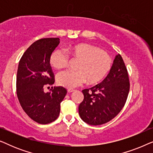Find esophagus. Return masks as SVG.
<instances>
[{
	"instance_id": "obj_1",
	"label": "esophagus",
	"mask_w": 153,
	"mask_h": 153,
	"mask_svg": "<svg viewBox=\"0 0 153 153\" xmlns=\"http://www.w3.org/2000/svg\"><path fill=\"white\" fill-rule=\"evenodd\" d=\"M74 90H73V89H68V93H72V92H74Z\"/></svg>"
}]
</instances>
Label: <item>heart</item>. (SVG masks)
Returning a JSON list of instances; mask_svg holds the SVG:
<instances>
[{
  "label": "heart",
  "mask_w": 153,
  "mask_h": 153,
  "mask_svg": "<svg viewBox=\"0 0 153 153\" xmlns=\"http://www.w3.org/2000/svg\"><path fill=\"white\" fill-rule=\"evenodd\" d=\"M68 53L79 61L76 66L77 70H67L56 75L58 84L67 88L80 86L86 80L89 84L100 82L111 68L110 56L99 47L88 44L73 46L68 49V53L62 49L55 50L50 58L51 65L56 69L65 68L70 59Z\"/></svg>",
  "instance_id": "heart-1"
}]
</instances>
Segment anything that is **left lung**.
<instances>
[{"label": "left lung", "instance_id": "left-lung-1", "mask_svg": "<svg viewBox=\"0 0 153 153\" xmlns=\"http://www.w3.org/2000/svg\"><path fill=\"white\" fill-rule=\"evenodd\" d=\"M129 86L127 68L118 54L107 76L99 84L82 91L84 98L79 106L81 118L91 125H102L112 120L125 106Z\"/></svg>", "mask_w": 153, "mask_h": 153}]
</instances>
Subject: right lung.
I'll return each instance as SVG.
<instances>
[{
  "label": "right lung",
  "instance_id": "right-lung-1",
  "mask_svg": "<svg viewBox=\"0 0 153 153\" xmlns=\"http://www.w3.org/2000/svg\"><path fill=\"white\" fill-rule=\"evenodd\" d=\"M60 43L58 37L43 38L33 42L23 54L16 74V95L26 114L39 124L53 122L60 114V102L67 94L62 86L44 88L55 82L50 64L51 55Z\"/></svg>",
  "mask_w": 153,
  "mask_h": 153
}]
</instances>
